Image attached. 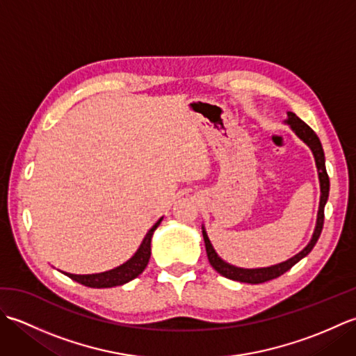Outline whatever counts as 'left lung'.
I'll use <instances>...</instances> for the list:
<instances>
[{"instance_id":"obj_1","label":"left lung","mask_w":356,"mask_h":356,"mask_svg":"<svg viewBox=\"0 0 356 356\" xmlns=\"http://www.w3.org/2000/svg\"><path fill=\"white\" fill-rule=\"evenodd\" d=\"M287 124L291 125L292 130L295 131V134L298 138L306 142L309 148L312 149L314 157H315V163L316 168H318V177H320V188H321V197H320V209H318V217H316V226L314 231L312 240L309 241V245L303 249V251L298 252L292 259L286 260L280 264H275V266H269V268H260V269H243V268H236L232 264L223 261L220 257H218L214 251L213 245L207 236L205 228H203V240H205V248H207V254H208V260L211 263L218 274L234 280V282H241V283H251V284H259V283H264L269 282V280H274L280 275H283L286 270H289L293 264H297L303 257H306L309 252L312 251L316 241L320 238V234L323 231V223H324V205H326L327 197H329V176L326 171V163H324V151L321 147V142L318 139V136L315 134V131L312 130L311 127L307 124H305L295 113L289 111L287 113Z\"/></svg>"}]
</instances>
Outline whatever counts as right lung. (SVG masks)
Instances as JSON below:
<instances>
[{"mask_svg":"<svg viewBox=\"0 0 356 356\" xmlns=\"http://www.w3.org/2000/svg\"><path fill=\"white\" fill-rule=\"evenodd\" d=\"M161 222L162 218L148 231L145 238L142 241L140 248L138 249V252H136L127 263L120 264L119 268H115L107 272H101V274H92V275H74V274H67V272L65 275L87 287H97V289H101V287L120 286L131 282L133 278L140 275L143 269L147 268L149 255H151V237H153V232L156 231L157 226L161 225Z\"/></svg>","mask_w":356,"mask_h":356,"instance_id":"right-lung-1","label":"right lung"}]
</instances>
